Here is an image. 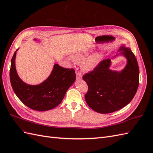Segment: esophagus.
<instances>
[{"label":"esophagus","mask_w":153,"mask_h":153,"mask_svg":"<svg viewBox=\"0 0 153 153\" xmlns=\"http://www.w3.org/2000/svg\"><path fill=\"white\" fill-rule=\"evenodd\" d=\"M76 79L77 80H80L82 78V76L81 75V73H80L78 71L76 72Z\"/></svg>","instance_id":"1"}]
</instances>
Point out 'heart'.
<instances>
[{"label":"heart","mask_w":153,"mask_h":153,"mask_svg":"<svg viewBox=\"0 0 153 153\" xmlns=\"http://www.w3.org/2000/svg\"><path fill=\"white\" fill-rule=\"evenodd\" d=\"M89 53L90 51L89 49L85 48L73 53L71 55L72 59L76 62H80L85 59L81 63V68L84 71H90L93 70L98 66L103 57L102 54L100 53H96L92 54L85 59Z\"/></svg>","instance_id":"heart-1"}]
</instances>
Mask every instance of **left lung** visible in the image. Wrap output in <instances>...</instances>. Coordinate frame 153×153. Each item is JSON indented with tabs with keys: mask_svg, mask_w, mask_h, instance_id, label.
<instances>
[{
	"mask_svg": "<svg viewBox=\"0 0 153 153\" xmlns=\"http://www.w3.org/2000/svg\"><path fill=\"white\" fill-rule=\"evenodd\" d=\"M118 52H121L113 58L120 55L127 59L126 65L121 71L110 69L111 59H106L93 71L83 76L88 85L86 103L100 114L115 112L130 103L139 84V68L135 55L124 45Z\"/></svg>",
	"mask_w": 153,
	"mask_h": 153,
	"instance_id": "left-lung-1",
	"label": "left lung"
}]
</instances>
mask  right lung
Masks as SVG:
<instances>
[{"mask_svg": "<svg viewBox=\"0 0 153 153\" xmlns=\"http://www.w3.org/2000/svg\"><path fill=\"white\" fill-rule=\"evenodd\" d=\"M17 50L12 57L10 72L11 84L15 94L23 103L32 110L47 111L56 107L75 82V70L62 68L55 64L52 73L44 82L38 85L27 84L20 79L16 72Z\"/></svg>", "mask_w": 153, "mask_h": 153, "instance_id": "1", "label": "right lung"}]
</instances>
